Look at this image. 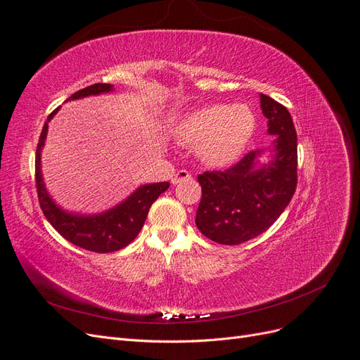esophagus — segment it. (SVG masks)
Returning a JSON list of instances; mask_svg holds the SVG:
<instances>
[{"label": "esophagus", "instance_id": "obj_1", "mask_svg": "<svg viewBox=\"0 0 360 360\" xmlns=\"http://www.w3.org/2000/svg\"><path fill=\"white\" fill-rule=\"evenodd\" d=\"M191 179H192V176L186 169H180V171H177L176 176L171 179V183L172 184H179L181 181H186V180H191Z\"/></svg>", "mask_w": 360, "mask_h": 360}]
</instances>
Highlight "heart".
Here are the masks:
<instances>
[{
    "label": "heart",
    "mask_w": 360,
    "mask_h": 360,
    "mask_svg": "<svg viewBox=\"0 0 360 360\" xmlns=\"http://www.w3.org/2000/svg\"><path fill=\"white\" fill-rule=\"evenodd\" d=\"M257 129V118L248 105H205L184 114L174 127L180 143L197 148L210 168H230L245 153Z\"/></svg>",
    "instance_id": "b5f03b06"
}]
</instances>
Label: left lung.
<instances>
[{"mask_svg":"<svg viewBox=\"0 0 360 360\" xmlns=\"http://www.w3.org/2000/svg\"><path fill=\"white\" fill-rule=\"evenodd\" d=\"M267 118L270 148L250 151L226 171L198 176L202 197L197 210L198 230L221 245H240L269 226L287 209L297 184V135L285 106L259 94ZM264 155L267 161H261Z\"/></svg>","mask_w":360,"mask_h":360,"instance_id":"left-lung-1","label":"left lung"}]
</instances>
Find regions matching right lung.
Masks as SVG:
<instances>
[{
	"mask_svg": "<svg viewBox=\"0 0 360 360\" xmlns=\"http://www.w3.org/2000/svg\"><path fill=\"white\" fill-rule=\"evenodd\" d=\"M111 91H114L112 84H94L76 91L68 101H78L89 96H99ZM58 111L60 106L48 117L36 151V184L43 214L70 243L86 250H93V252H115V250L127 246L138 236L147 219L151 204L169 188V183L160 181L141 184L126 200L101 213L85 214L64 210L51 197L41 172V150L45 147L48 124Z\"/></svg>",
	"mask_w": 360,
	"mask_h": 360,
	"instance_id": "1",
	"label": "right lung"
}]
</instances>
